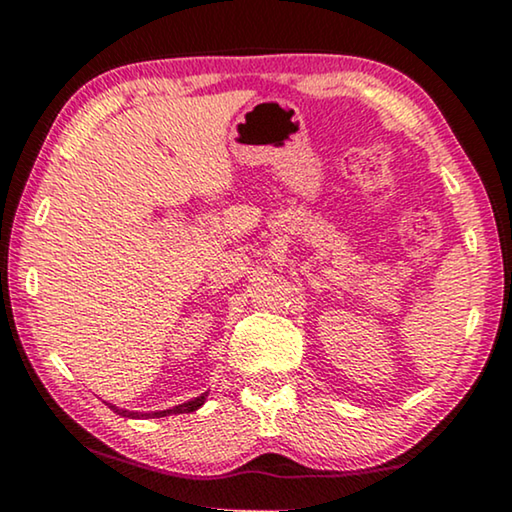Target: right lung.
<instances>
[{"instance_id": "add662e5", "label": "right lung", "mask_w": 512, "mask_h": 512, "mask_svg": "<svg viewBox=\"0 0 512 512\" xmlns=\"http://www.w3.org/2000/svg\"><path fill=\"white\" fill-rule=\"evenodd\" d=\"M205 395H207V393H203L201 397H196V400H192V402L178 404V406H173V409H167V411H155V413H137V411L119 409V406H112V404H108V406H110V409L115 411L117 415H121V418H164V415H173V413H192V411H196L198 406H203V402H205Z\"/></svg>"}]
</instances>
